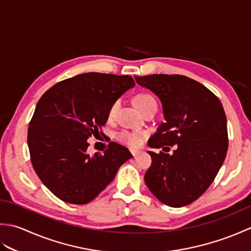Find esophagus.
<instances>
[{"label":"esophagus","mask_w":251,"mask_h":251,"mask_svg":"<svg viewBox=\"0 0 251 251\" xmlns=\"http://www.w3.org/2000/svg\"><path fill=\"white\" fill-rule=\"evenodd\" d=\"M131 151V154L134 156H137V155H139V154L141 153V151H138V150H130Z\"/></svg>","instance_id":"1"}]
</instances>
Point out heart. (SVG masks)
I'll return each mask as SVG.
<instances>
[{
  "mask_svg": "<svg viewBox=\"0 0 251 251\" xmlns=\"http://www.w3.org/2000/svg\"><path fill=\"white\" fill-rule=\"evenodd\" d=\"M154 102H156L155 99H154L152 96L149 94H140L135 98V104L138 106V109H139L141 112L145 110L148 105H150L151 103H154ZM119 105H120L119 100L114 101V102L111 104L109 112H108L109 119H113V117L115 116L116 111H117V109H119ZM116 138H117V140L123 142L124 145H127V146L132 147V148L140 146V143H141V135L137 134V132L123 130L117 134Z\"/></svg>",
  "mask_w": 251,
  "mask_h": 251,
  "instance_id": "heart-1",
  "label": "heart"
}]
</instances>
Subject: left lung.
Here are the masks:
<instances>
[{
    "label": "left lung",
    "mask_w": 251,
    "mask_h": 251,
    "mask_svg": "<svg viewBox=\"0 0 251 251\" xmlns=\"http://www.w3.org/2000/svg\"><path fill=\"white\" fill-rule=\"evenodd\" d=\"M135 79L155 94L163 106L165 122L149 147H177L173 154L148 152L152 164L146 184L165 205H189L209 188L225 162L228 147L225 109L209 89L184 75L153 74Z\"/></svg>",
    "instance_id": "left-lung-1"
}]
</instances>
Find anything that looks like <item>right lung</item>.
Instances as JSON below:
<instances>
[{"label":"right lung","mask_w":251,"mask_h":251,"mask_svg":"<svg viewBox=\"0 0 251 251\" xmlns=\"http://www.w3.org/2000/svg\"><path fill=\"white\" fill-rule=\"evenodd\" d=\"M135 87L129 75L78 74L55 84L36 104L28 129L31 162L58 199L75 205L92 201L132 157L116 142L89 155L88 138L99 135L111 104Z\"/></svg>","instance_id":"right-lung-1"}]
</instances>
